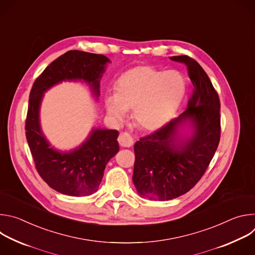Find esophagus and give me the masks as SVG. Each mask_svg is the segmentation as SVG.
Masks as SVG:
<instances>
[{
    "instance_id": "esophagus-1",
    "label": "esophagus",
    "mask_w": 255,
    "mask_h": 255,
    "mask_svg": "<svg viewBox=\"0 0 255 255\" xmlns=\"http://www.w3.org/2000/svg\"><path fill=\"white\" fill-rule=\"evenodd\" d=\"M118 141H119V144L121 145L122 147H131L132 145L134 144V139L127 132L120 133Z\"/></svg>"
}]
</instances>
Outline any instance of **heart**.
<instances>
[{
    "label": "heart",
    "instance_id": "obj_1",
    "mask_svg": "<svg viewBox=\"0 0 255 255\" xmlns=\"http://www.w3.org/2000/svg\"><path fill=\"white\" fill-rule=\"evenodd\" d=\"M185 93L186 82L180 72L142 65L124 72L116 82L115 92H108L104 102L115 122L122 123L128 109H132L133 121L139 128L154 130L169 119Z\"/></svg>",
    "mask_w": 255,
    "mask_h": 255
}]
</instances>
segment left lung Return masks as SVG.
<instances>
[{
  "label": "left lung",
  "instance_id": "obj_1",
  "mask_svg": "<svg viewBox=\"0 0 255 255\" xmlns=\"http://www.w3.org/2000/svg\"><path fill=\"white\" fill-rule=\"evenodd\" d=\"M170 59L187 65L194 86L187 110L134 144V186L154 201H169L194 188L220 141V100L209 77L190 56Z\"/></svg>",
  "mask_w": 255,
  "mask_h": 255
}]
</instances>
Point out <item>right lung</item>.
<instances>
[{"label": "right lung", "instance_id": "right-lung-1", "mask_svg": "<svg viewBox=\"0 0 255 255\" xmlns=\"http://www.w3.org/2000/svg\"><path fill=\"white\" fill-rule=\"evenodd\" d=\"M105 55L70 50L52 61L33 84L26 118V138L36 169L56 192L84 197L96 193L108 161L119 151L117 130L93 128L76 148L59 150L44 135L40 107L44 94L62 82H82L93 96L100 97V83L108 63Z\"/></svg>", "mask_w": 255, "mask_h": 255}]
</instances>
